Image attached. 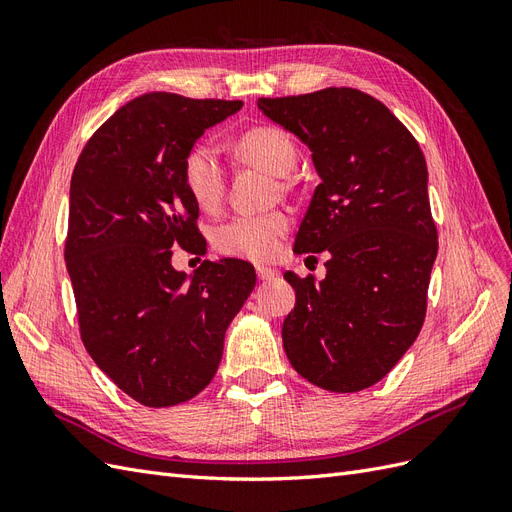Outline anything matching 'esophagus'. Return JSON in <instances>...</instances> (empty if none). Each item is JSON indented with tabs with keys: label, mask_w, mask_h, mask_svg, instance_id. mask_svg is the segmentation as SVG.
<instances>
[{
	"label": "esophagus",
	"mask_w": 512,
	"mask_h": 512,
	"mask_svg": "<svg viewBox=\"0 0 512 512\" xmlns=\"http://www.w3.org/2000/svg\"><path fill=\"white\" fill-rule=\"evenodd\" d=\"M256 275H258V280L269 282V280H273V277L277 275V271H273L269 267H256Z\"/></svg>",
	"instance_id": "34e87169"
}]
</instances>
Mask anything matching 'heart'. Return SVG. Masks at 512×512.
<instances>
[{
  "label": "heart",
  "instance_id": "1",
  "mask_svg": "<svg viewBox=\"0 0 512 512\" xmlns=\"http://www.w3.org/2000/svg\"><path fill=\"white\" fill-rule=\"evenodd\" d=\"M230 147L237 160L280 177L292 173L299 160V149L290 132L273 123H262L241 132ZM181 179L190 198L203 211H215L222 205L226 175L218 153L209 145L188 149L181 164ZM288 228L290 220L284 211L235 215L215 226L211 239L215 250L224 256L267 262L280 252Z\"/></svg>",
  "mask_w": 512,
  "mask_h": 512
}]
</instances>
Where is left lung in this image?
I'll return each mask as SVG.
<instances>
[{"label":"left lung","mask_w":512,"mask_h":512,"mask_svg":"<svg viewBox=\"0 0 512 512\" xmlns=\"http://www.w3.org/2000/svg\"><path fill=\"white\" fill-rule=\"evenodd\" d=\"M258 108L301 138L322 179L294 252H329L327 277L284 275L297 292L282 327L286 356L320 389L363 391L425 322L438 254L425 156L404 123L359 89L260 98Z\"/></svg>","instance_id":"left-lung-1"}]
</instances>
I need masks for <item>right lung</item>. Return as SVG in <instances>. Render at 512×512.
<instances>
[{
	"label": "right lung",
	"mask_w": 512,
	"mask_h": 512,
	"mask_svg": "<svg viewBox=\"0 0 512 512\" xmlns=\"http://www.w3.org/2000/svg\"><path fill=\"white\" fill-rule=\"evenodd\" d=\"M241 100L151 91L89 138L70 181L66 267L91 359L147 408L177 406L213 380L224 335L256 286L250 262L203 260L192 280L179 247L205 254L185 153Z\"/></svg>",
	"instance_id": "right-lung-1"
}]
</instances>
